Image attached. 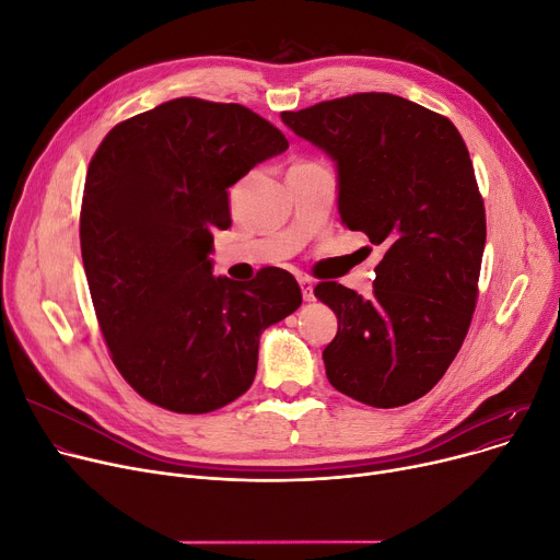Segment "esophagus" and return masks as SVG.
Listing matches in <instances>:
<instances>
[{
  "label": "esophagus",
  "instance_id": "1",
  "mask_svg": "<svg viewBox=\"0 0 560 560\" xmlns=\"http://www.w3.org/2000/svg\"><path fill=\"white\" fill-rule=\"evenodd\" d=\"M300 288H302V295H304V302H313L315 300V292H313V281L311 279H306V277H302L300 279Z\"/></svg>",
  "mask_w": 560,
  "mask_h": 560
}]
</instances>
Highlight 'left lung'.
Wrapping results in <instances>:
<instances>
[{
  "label": "left lung",
  "instance_id": "obj_1",
  "mask_svg": "<svg viewBox=\"0 0 560 560\" xmlns=\"http://www.w3.org/2000/svg\"><path fill=\"white\" fill-rule=\"evenodd\" d=\"M338 170L342 224L384 249L363 300L338 281L315 298L338 315L329 384L374 408L427 395L467 336L479 295L486 209L469 152L445 115L390 93L283 110Z\"/></svg>",
  "mask_w": 560,
  "mask_h": 560
}]
</instances>
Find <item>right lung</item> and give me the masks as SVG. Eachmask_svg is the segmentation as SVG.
<instances>
[{
	"instance_id": "obj_1",
	"label": "right lung",
	"mask_w": 560,
	"mask_h": 560,
	"mask_svg": "<svg viewBox=\"0 0 560 560\" xmlns=\"http://www.w3.org/2000/svg\"><path fill=\"white\" fill-rule=\"evenodd\" d=\"M288 150L241 104L179 97L115 125L88 165L81 258L115 368L150 404L211 413L245 395L258 338L295 313L290 272L213 277V231L231 226L229 186Z\"/></svg>"
}]
</instances>
